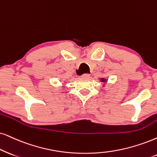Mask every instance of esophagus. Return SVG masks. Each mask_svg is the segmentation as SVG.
<instances>
[{
	"label": "esophagus",
	"mask_w": 157,
	"mask_h": 157,
	"mask_svg": "<svg viewBox=\"0 0 157 157\" xmlns=\"http://www.w3.org/2000/svg\"><path fill=\"white\" fill-rule=\"evenodd\" d=\"M81 77H83V78H89V77H90V75H89V74H84V75H82Z\"/></svg>",
	"instance_id": "obj_1"
}]
</instances>
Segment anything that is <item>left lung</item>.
Wrapping results in <instances>:
<instances>
[{
  "mask_svg": "<svg viewBox=\"0 0 157 157\" xmlns=\"http://www.w3.org/2000/svg\"><path fill=\"white\" fill-rule=\"evenodd\" d=\"M100 82H107V79L104 78V77H102V78L100 79Z\"/></svg>",
  "mask_w": 157,
  "mask_h": 157,
  "instance_id": "8db88e82",
  "label": "left lung"
}]
</instances>
